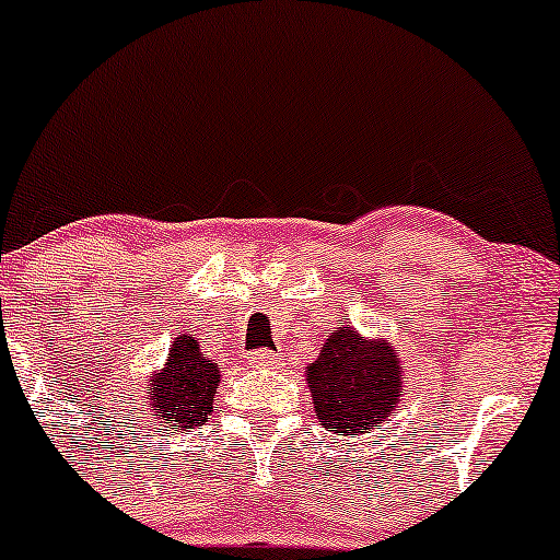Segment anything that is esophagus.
I'll return each instance as SVG.
<instances>
[{"mask_svg":"<svg viewBox=\"0 0 560 560\" xmlns=\"http://www.w3.org/2000/svg\"><path fill=\"white\" fill-rule=\"evenodd\" d=\"M247 361L258 369H278L282 364L280 355L272 353V350H253V353L247 355Z\"/></svg>","mask_w":560,"mask_h":560,"instance_id":"esophagus-1","label":"esophagus"}]
</instances>
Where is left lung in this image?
Masks as SVG:
<instances>
[{
  "label": "left lung",
  "mask_w": 560,
  "mask_h": 560,
  "mask_svg": "<svg viewBox=\"0 0 560 560\" xmlns=\"http://www.w3.org/2000/svg\"><path fill=\"white\" fill-rule=\"evenodd\" d=\"M307 383L323 429L337 436L364 434L399 405L401 369L394 345L369 342L342 326L307 366Z\"/></svg>",
  "instance_id": "8db88e82"
}]
</instances>
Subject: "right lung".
I'll return each mask as SVG.
<instances>
[{"label":"right lung","instance_id":"obj_1","mask_svg":"<svg viewBox=\"0 0 560 560\" xmlns=\"http://www.w3.org/2000/svg\"><path fill=\"white\" fill-rule=\"evenodd\" d=\"M221 383L215 364L201 355L194 337H177L170 348V359L151 383L148 409L180 431L205 423L212 412V399Z\"/></svg>","mask_w":560,"mask_h":560}]
</instances>
